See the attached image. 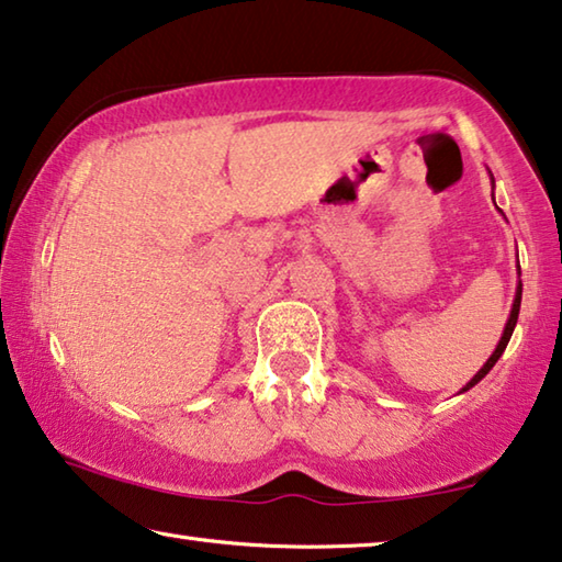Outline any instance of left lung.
I'll return each instance as SVG.
<instances>
[{
	"label": "left lung",
	"mask_w": 562,
	"mask_h": 562,
	"mask_svg": "<svg viewBox=\"0 0 562 562\" xmlns=\"http://www.w3.org/2000/svg\"><path fill=\"white\" fill-rule=\"evenodd\" d=\"M520 297H522V284H518V292H515V302H513V310H510V319H507V325H505V333H503V337H501V342H497V347H495V352L490 355V360L483 364V370L477 372V375L468 382L465 387H462V393H465V390H470V387H475L480 380H483L490 370L495 368V362L501 360V355L505 352V347H507V342H510V337H513V329H515V323H518V315H520Z\"/></svg>",
	"instance_id": "8db88e82"
}]
</instances>
